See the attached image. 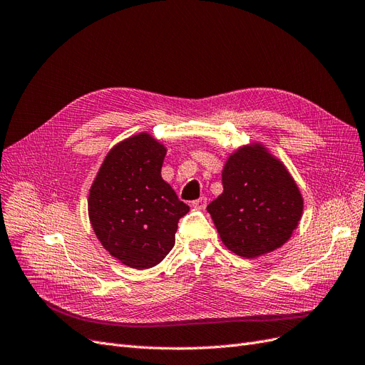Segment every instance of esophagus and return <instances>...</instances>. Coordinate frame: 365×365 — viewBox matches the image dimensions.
<instances>
[{"mask_svg":"<svg viewBox=\"0 0 365 365\" xmlns=\"http://www.w3.org/2000/svg\"><path fill=\"white\" fill-rule=\"evenodd\" d=\"M192 205H193L195 208H197V210H205V207H207V197H205V196H201L200 200L193 201Z\"/></svg>","mask_w":365,"mask_h":365,"instance_id":"1","label":"esophagus"}]
</instances>
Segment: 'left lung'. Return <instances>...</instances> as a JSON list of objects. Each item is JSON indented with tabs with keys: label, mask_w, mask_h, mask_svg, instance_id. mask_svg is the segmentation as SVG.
I'll use <instances>...</instances> for the list:
<instances>
[{
	"label": "left lung",
	"mask_w": 365,
	"mask_h": 365,
	"mask_svg": "<svg viewBox=\"0 0 365 365\" xmlns=\"http://www.w3.org/2000/svg\"><path fill=\"white\" fill-rule=\"evenodd\" d=\"M224 192L207 205L225 247L252 259L282 247L297 228L303 197L284 165L262 146L227 160Z\"/></svg>",
	"instance_id": "obj_1"
}]
</instances>
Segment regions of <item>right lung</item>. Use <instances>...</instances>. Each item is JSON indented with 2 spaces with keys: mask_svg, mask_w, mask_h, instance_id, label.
Instances as JSON below:
<instances>
[{
  "mask_svg": "<svg viewBox=\"0 0 365 365\" xmlns=\"http://www.w3.org/2000/svg\"><path fill=\"white\" fill-rule=\"evenodd\" d=\"M165 148L148 134L118 143L90 190L88 210L105 250L135 269L158 264L175 245L189 205L161 178Z\"/></svg>",
  "mask_w": 365,
  "mask_h": 365,
  "instance_id": "add662e5",
  "label": "right lung"
}]
</instances>
